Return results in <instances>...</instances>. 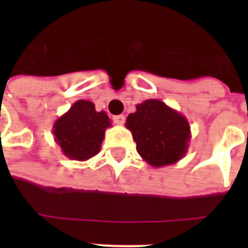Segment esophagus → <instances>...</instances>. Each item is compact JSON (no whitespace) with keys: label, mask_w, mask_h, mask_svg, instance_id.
Here are the masks:
<instances>
[{"label":"esophagus","mask_w":248,"mask_h":248,"mask_svg":"<svg viewBox=\"0 0 248 248\" xmlns=\"http://www.w3.org/2000/svg\"><path fill=\"white\" fill-rule=\"evenodd\" d=\"M113 121H114V124L122 126V124H124V121H126V117H124V114H120V116H114V117H113Z\"/></svg>","instance_id":"34e87169"}]
</instances>
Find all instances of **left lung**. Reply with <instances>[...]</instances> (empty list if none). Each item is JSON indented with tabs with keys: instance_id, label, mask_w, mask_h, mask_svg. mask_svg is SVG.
<instances>
[{
	"instance_id": "left-lung-1",
	"label": "left lung",
	"mask_w": 248,
	"mask_h": 248,
	"mask_svg": "<svg viewBox=\"0 0 248 248\" xmlns=\"http://www.w3.org/2000/svg\"><path fill=\"white\" fill-rule=\"evenodd\" d=\"M124 124L140 157L153 167L173 165L188 152L192 134L186 117L158 99L136 105Z\"/></svg>"
}]
</instances>
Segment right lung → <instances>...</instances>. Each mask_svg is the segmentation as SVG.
<instances>
[{"mask_svg":"<svg viewBox=\"0 0 248 248\" xmlns=\"http://www.w3.org/2000/svg\"><path fill=\"white\" fill-rule=\"evenodd\" d=\"M108 114L96 112L90 100H77L52 126L54 140L63 155L75 161H87L100 152L105 130L110 127Z\"/></svg>","mask_w":248,"mask_h":248,"instance_id":"right-lung-1","label":"right lung"}]
</instances>
